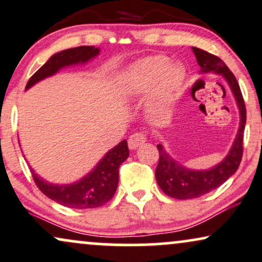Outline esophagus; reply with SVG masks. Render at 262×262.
I'll return each mask as SVG.
<instances>
[{
  "label": "esophagus",
  "instance_id": "1",
  "mask_svg": "<svg viewBox=\"0 0 262 262\" xmlns=\"http://www.w3.org/2000/svg\"><path fill=\"white\" fill-rule=\"evenodd\" d=\"M146 142V135L142 134V132H136V134L131 135L128 137V148L130 149H137L141 144Z\"/></svg>",
  "mask_w": 262,
  "mask_h": 262
}]
</instances>
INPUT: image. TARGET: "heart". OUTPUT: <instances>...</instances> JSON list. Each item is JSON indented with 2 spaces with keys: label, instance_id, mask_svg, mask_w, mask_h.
Masks as SVG:
<instances>
[{
  "label": "heart",
  "instance_id": "1",
  "mask_svg": "<svg viewBox=\"0 0 262 262\" xmlns=\"http://www.w3.org/2000/svg\"><path fill=\"white\" fill-rule=\"evenodd\" d=\"M185 81V71L178 62H169L165 56L155 55L138 60L125 72V91L128 94H143L153 88L152 106L167 110L173 105Z\"/></svg>",
  "mask_w": 262,
  "mask_h": 262
}]
</instances>
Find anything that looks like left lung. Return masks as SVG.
Listing matches in <instances>:
<instances>
[{
  "label": "left lung",
  "mask_w": 262,
  "mask_h": 262,
  "mask_svg": "<svg viewBox=\"0 0 262 262\" xmlns=\"http://www.w3.org/2000/svg\"><path fill=\"white\" fill-rule=\"evenodd\" d=\"M192 51L198 60L199 66L201 67L200 72H212L221 75L228 83L230 91L234 95L236 106L239 109L241 121H239V128L234 142L230 147L228 155L224 157L222 162L210 169L196 170V169L187 168L180 162L175 161L162 144L157 146L159 150V162L158 167L156 169L157 183L163 190V192L178 200H189L204 196L212 190L220 187L235 173L242 161L243 137H244L245 121H247V110H245L241 88H239L234 75L230 72L226 63L220 57L201 50V49L192 48Z\"/></svg>",
  "instance_id": "1"
}]
</instances>
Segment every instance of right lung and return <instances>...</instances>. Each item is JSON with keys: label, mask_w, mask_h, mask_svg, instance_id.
Returning a JSON list of instances; mask_svg holds the SVG:
<instances>
[{"label": "right lung", "mask_w": 262, "mask_h": 262, "mask_svg": "<svg viewBox=\"0 0 262 262\" xmlns=\"http://www.w3.org/2000/svg\"><path fill=\"white\" fill-rule=\"evenodd\" d=\"M94 46H78L56 52L36 71L27 83L26 91L34 84L56 75L60 70L77 64H85L99 55ZM128 157L126 140L107 150L97 165L79 180L71 184H54L46 181L30 167L33 179L39 190L49 199L70 208L87 210L106 204L113 199L119 184V168Z\"/></svg>", "instance_id": "right-lung-1"}]
</instances>
